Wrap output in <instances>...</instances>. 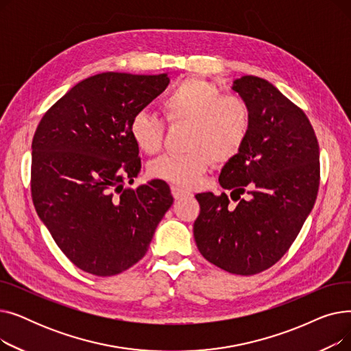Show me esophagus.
<instances>
[{
  "mask_svg": "<svg viewBox=\"0 0 351 351\" xmlns=\"http://www.w3.org/2000/svg\"><path fill=\"white\" fill-rule=\"evenodd\" d=\"M172 195H173V197L176 200H179V199H183V197L189 196L191 192L186 191V189H183V188H179V186H172Z\"/></svg>",
  "mask_w": 351,
  "mask_h": 351,
  "instance_id": "obj_1",
  "label": "esophagus"
}]
</instances>
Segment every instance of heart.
<instances>
[{
  "label": "heart",
  "mask_w": 351,
  "mask_h": 351,
  "mask_svg": "<svg viewBox=\"0 0 351 351\" xmlns=\"http://www.w3.org/2000/svg\"><path fill=\"white\" fill-rule=\"evenodd\" d=\"M160 109L169 123H188V151L155 159L149 175L178 186H192L215 162L233 159L250 135L249 104L239 95L222 94L217 85L197 77L178 81L162 99ZM129 134L142 152L154 155L163 145L165 123L141 110L129 122Z\"/></svg>",
  "instance_id": "obj_1"
}]
</instances>
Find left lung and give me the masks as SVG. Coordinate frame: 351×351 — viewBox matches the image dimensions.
Returning a JSON list of instances; mask_svg holds the SVG:
<instances>
[{
    "label": "left lung",
    "instance_id": "8db88e82",
    "mask_svg": "<svg viewBox=\"0 0 351 351\" xmlns=\"http://www.w3.org/2000/svg\"><path fill=\"white\" fill-rule=\"evenodd\" d=\"M233 89L250 106L252 129L219 182L239 204L230 208L225 192L197 193L193 236L206 261L250 276L278 263L296 241L317 197L320 151L306 114L270 82L245 75Z\"/></svg>",
    "mask_w": 351,
    "mask_h": 351
}]
</instances>
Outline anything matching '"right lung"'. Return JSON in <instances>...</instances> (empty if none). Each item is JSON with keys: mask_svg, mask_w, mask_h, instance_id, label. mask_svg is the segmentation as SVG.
<instances>
[{"mask_svg": "<svg viewBox=\"0 0 351 351\" xmlns=\"http://www.w3.org/2000/svg\"><path fill=\"white\" fill-rule=\"evenodd\" d=\"M169 78L102 72L55 102L32 139L31 196L55 243L81 270L114 276L138 263L172 204L168 183L128 188L141 171L132 117Z\"/></svg>", "mask_w": 351, "mask_h": 351, "instance_id": "add662e5", "label": "right lung"}]
</instances>
